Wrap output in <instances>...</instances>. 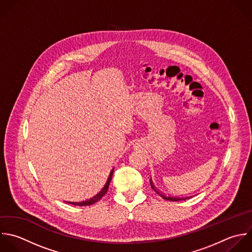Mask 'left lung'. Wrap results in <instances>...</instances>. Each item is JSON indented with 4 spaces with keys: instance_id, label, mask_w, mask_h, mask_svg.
Returning <instances> with one entry per match:
<instances>
[{
    "instance_id": "8db88e82",
    "label": "left lung",
    "mask_w": 252,
    "mask_h": 252,
    "mask_svg": "<svg viewBox=\"0 0 252 252\" xmlns=\"http://www.w3.org/2000/svg\"><path fill=\"white\" fill-rule=\"evenodd\" d=\"M150 185H151V188H152V189L153 190H155V192L157 193V194H159L162 198H164V199H166V200H171V201H181V200H187V199H189V198H190L191 196H188V197H172V196H166L165 194H163V193H161V192H159L156 189H155V187H154V185H153V183H152V181L150 180Z\"/></svg>"
}]
</instances>
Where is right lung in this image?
Listing matches in <instances>:
<instances>
[{
  "mask_svg": "<svg viewBox=\"0 0 252 252\" xmlns=\"http://www.w3.org/2000/svg\"><path fill=\"white\" fill-rule=\"evenodd\" d=\"M113 173H114V169L111 171L110 173V176L107 180V183L105 184L104 188L101 189V191L99 193H97L95 196L87 199V200H84V201H80V202H67L69 204H73V205H77V206H88V205H91V204H94L96 203L97 201H99L105 194L106 192L108 191V189H109V185H110V182L112 180V177H113Z\"/></svg>",
  "mask_w": 252,
  "mask_h": 252,
  "instance_id": "1",
  "label": "right lung"
}]
</instances>
